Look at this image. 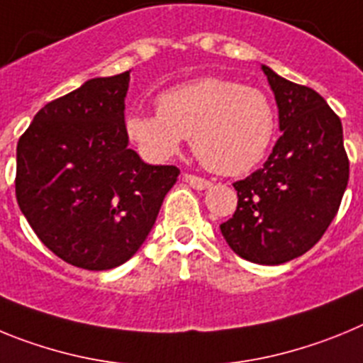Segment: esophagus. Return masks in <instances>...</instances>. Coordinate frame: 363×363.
<instances>
[{"label": "esophagus", "mask_w": 363, "mask_h": 363, "mask_svg": "<svg viewBox=\"0 0 363 363\" xmlns=\"http://www.w3.org/2000/svg\"><path fill=\"white\" fill-rule=\"evenodd\" d=\"M184 179L191 185L192 189H196V191H203V189H209L211 187V182L207 179L200 178V176H194V174H184Z\"/></svg>", "instance_id": "34e87169"}]
</instances>
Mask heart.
I'll return each mask as SVG.
<instances>
[{
	"label": "heart",
	"instance_id": "1",
	"mask_svg": "<svg viewBox=\"0 0 363 363\" xmlns=\"http://www.w3.org/2000/svg\"><path fill=\"white\" fill-rule=\"evenodd\" d=\"M156 114L130 112L125 134L145 162L165 163L191 136V147L209 171L240 176L267 156L277 134V111L264 91L207 76L167 89Z\"/></svg>",
	"mask_w": 363,
	"mask_h": 363
}]
</instances>
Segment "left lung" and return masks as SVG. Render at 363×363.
<instances>
[{
    "instance_id": "1",
    "label": "left lung",
    "mask_w": 363,
    "mask_h": 363,
    "mask_svg": "<svg viewBox=\"0 0 363 363\" xmlns=\"http://www.w3.org/2000/svg\"><path fill=\"white\" fill-rule=\"evenodd\" d=\"M277 99L280 133L262 169L234 184L238 207L220 230L243 259L280 265L318 242L349 182L342 121L325 99L262 65Z\"/></svg>"
}]
</instances>
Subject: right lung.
I'll return each instance as SVG.
<instances>
[{"label":"right lung","instance_id":"obj_1","mask_svg":"<svg viewBox=\"0 0 363 363\" xmlns=\"http://www.w3.org/2000/svg\"><path fill=\"white\" fill-rule=\"evenodd\" d=\"M129 70L92 78L47 104L16 150V198L32 230L63 262L89 271L136 255L179 174L129 149Z\"/></svg>","mask_w":363,"mask_h":363}]
</instances>
